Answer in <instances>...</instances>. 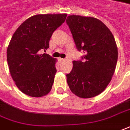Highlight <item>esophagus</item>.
<instances>
[{
    "label": "esophagus",
    "instance_id": "obj_1",
    "mask_svg": "<svg viewBox=\"0 0 130 130\" xmlns=\"http://www.w3.org/2000/svg\"><path fill=\"white\" fill-rule=\"evenodd\" d=\"M58 60H59L60 62H64L65 60V59H64V58H60Z\"/></svg>",
    "mask_w": 130,
    "mask_h": 130
}]
</instances>
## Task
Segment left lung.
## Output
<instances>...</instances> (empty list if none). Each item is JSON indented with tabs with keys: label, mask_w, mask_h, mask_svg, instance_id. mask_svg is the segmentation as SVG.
<instances>
[{
	"label": "left lung",
	"mask_w": 130,
	"mask_h": 130,
	"mask_svg": "<svg viewBox=\"0 0 130 130\" xmlns=\"http://www.w3.org/2000/svg\"><path fill=\"white\" fill-rule=\"evenodd\" d=\"M77 50H83L85 60L73 61L67 82L73 94L91 98L102 93L115 73L118 50L112 33L93 17L71 15L67 18Z\"/></svg>",
	"instance_id": "1"
}]
</instances>
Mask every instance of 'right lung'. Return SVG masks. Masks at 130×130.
Masks as SVG:
<instances>
[{"instance_id":"1","label":"right lung","mask_w":130,"mask_h":130,"mask_svg":"<svg viewBox=\"0 0 130 130\" xmlns=\"http://www.w3.org/2000/svg\"><path fill=\"white\" fill-rule=\"evenodd\" d=\"M67 14H38L18 28L7 49V60L16 86L25 95L40 98L52 89L57 72V60L42 50L49 47L52 34L64 22Z\"/></svg>"}]
</instances>
